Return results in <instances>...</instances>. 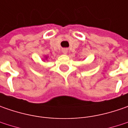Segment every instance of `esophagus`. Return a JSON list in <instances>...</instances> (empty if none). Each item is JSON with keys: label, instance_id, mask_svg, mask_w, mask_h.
Segmentation results:
<instances>
[{"label": "esophagus", "instance_id": "esophagus-1", "mask_svg": "<svg viewBox=\"0 0 128 128\" xmlns=\"http://www.w3.org/2000/svg\"><path fill=\"white\" fill-rule=\"evenodd\" d=\"M62 53L63 54H67L68 53V50H67V49H62Z\"/></svg>", "mask_w": 128, "mask_h": 128}]
</instances>
